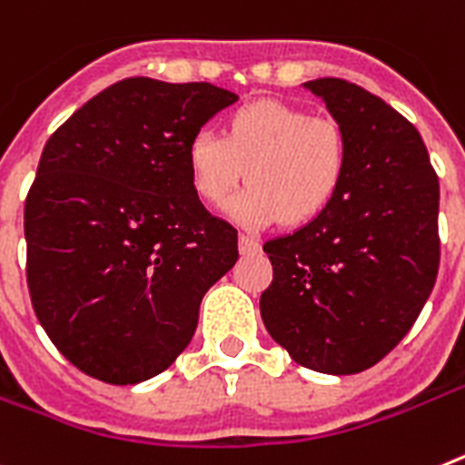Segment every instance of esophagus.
I'll return each instance as SVG.
<instances>
[{
	"label": "esophagus",
	"mask_w": 465,
	"mask_h": 465,
	"mask_svg": "<svg viewBox=\"0 0 465 465\" xmlns=\"http://www.w3.org/2000/svg\"><path fill=\"white\" fill-rule=\"evenodd\" d=\"M239 251L243 252V255L257 252L260 251V241H257L255 236H251V233H239Z\"/></svg>",
	"instance_id": "obj_1"
}]
</instances>
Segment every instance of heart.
<instances>
[{
    "label": "heart",
    "mask_w": 465,
    "mask_h": 465,
    "mask_svg": "<svg viewBox=\"0 0 465 465\" xmlns=\"http://www.w3.org/2000/svg\"><path fill=\"white\" fill-rule=\"evenodd\" d=\"M191 184L222 203L243 174L251 182L226 203L245 226L305 224L329 208L342 184L347 143L341 124L283 101H252L226 118L224 134L198 130L186 146Z\"/></svg>",
    "instance_id": "heart-1"
}]
</instances>
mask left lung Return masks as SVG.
<instances>
[{
	"mask_svg": "<svg viewBox=\"0 0 465 465\" xmlns=\"http://www.w3.org/2000/svg\"><path fill=\"white\" fill-rule=\"evenodd\" d=\"M305 87L345 134V177L310 224L264 243L260 314L300 366L347 376L395 350L435 286L440 182L419 130L381 96L341 77Z\"/></svg>",
	"mask_w": 465,
	"mask_h": 465,
	"instance_id": "1",
	"label": "left lung"
}]
</instances>
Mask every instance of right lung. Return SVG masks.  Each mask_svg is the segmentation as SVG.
Returning <instances> with one entry per match:
<instances>
[{
	"instance_id": "obj_1",
	"label": "right lung",
	"mask_w": 465,
	"mask_h": 465,
	"mask_svg": "<svg viewBox=\"0 0 465 465\" xmlns=\"http://www.w3.org/2000/svg\"><path fill=\"white\" fill-rule=\"evenodd\" d=\"M239 96L127 77L46 142L25 198L27 288L58 352L111 385L158 376L239 260V233L198 201L189 139Z\"/></svg>"
}]
</instances>
